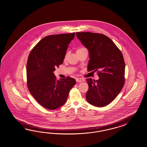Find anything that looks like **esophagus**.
Masks as SVG:
<instances>
[{"instance_id":"obj_1","label":"esophagus","mask_w":147,"mask_h":147,"mask_svg":"<svg viewBox=\"0 0 147 147\" xmlns=\"http://www.w3.org/2000/svg\"><path fill=\"white\" fill-rule=\"evenodd\" d=\"M76 81L77 82H84L85 80L82 78H76Z\"/></svg>"}]
</instances>
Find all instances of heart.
Returning a JSON list of instances; mask_svg holds the SVG:
<instances>
[{"label": "heart", "mask_w": 147, "mask_h": 147, "mask_svg": "<svg viewBox=\"0 0 147 147\" xmlns=\"http://www.w3.org/2000/svg\"><path fill=\"white\" fill-rule=\"evenodd\" d=\"M85 49V48H81V49H78L77 51H78V50H80V49ZM66 57H67V55H66V56H65V58H66Z\"/></svg>", "instance_id": "1"}]
</instances>
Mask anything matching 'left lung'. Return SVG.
<instances>
[{
  "label": "left lung",
  "mask_w": 147,
  "mask_h": 147,
  "mask_svg": "<svg viewBox=\"0 0 147 147\" xmlns=\"http://www.w3.org/2000/svg\"><path fill=\"white\" fill-rule=\"evenodd\" d=\"M77 38L89 52L88 71H98V80L87 79L86 100L95 107L106 106L120 93L125 84V63L114 42L102 34L76 32Z\"/></svg>",
  "instance_id": "8db88e82"
}]
</instances>
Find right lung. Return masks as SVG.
<instances>
[{
    "instance_id": "add662e5",
    "label": "right lung",
    "mask_w": 147,
    "mask_h": 147,
    "mask_svg": "<svg viewBox=\"0 0 147 147\" xmlns=\"http://www.w3.org/2000/svg\"><path fill=\"white\" fill-rule=\"evenodd\" d=\"M75 33L45 36L36 45L27 62V88L42 107L49 110L61 107L76 84L74 79L57 80L53 71L62 64Z\"/></svg>"
}]
</instances>
